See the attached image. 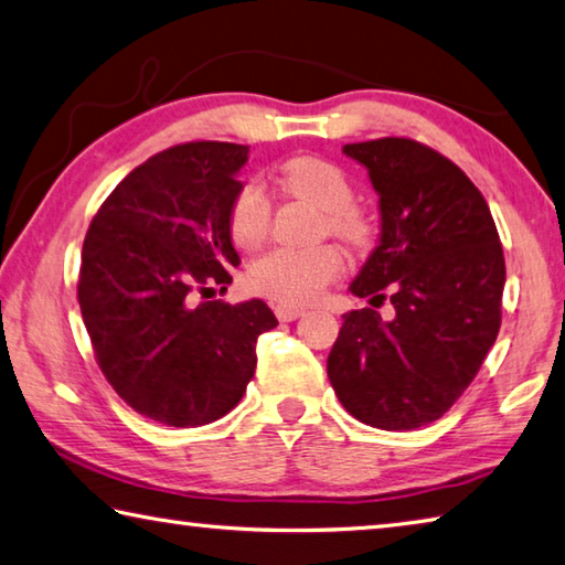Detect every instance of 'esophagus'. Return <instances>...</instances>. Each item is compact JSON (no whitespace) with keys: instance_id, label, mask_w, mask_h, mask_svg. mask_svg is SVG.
Returning a JSON list of instances; mask_svg holds the SVG:
<instances>
[{"instance_id":"obj_1","label":"esophagus","mask_w":565,"mask_h":565,"mask_svg":"<svg viewBox=\"0 0 565 565\" xmlns=\"http://www.w3.org/2000/svg\"><path fill=\"white\" fill-rule=\"evenodd\" d=\"M274 313H276V318H279V321H296V318H301L306 311L303 309H299V306H286V303H279L274 309Z\"/></svg>"}]
</instances>
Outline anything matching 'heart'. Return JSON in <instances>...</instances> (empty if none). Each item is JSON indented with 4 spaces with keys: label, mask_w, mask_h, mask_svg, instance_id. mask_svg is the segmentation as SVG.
Here are the masks:
<instances>
[{
    "label": "heart",
    "mask_w": 565,
    "mask_h": 565,
    "mask_svg": "<svg viewBox=\"0 0 565 565\" xmlns=\"http://www.w3.org/2000/svg\"><path fill=\"white\" fill-rule=\"evenodd\" d=\"M276 180L286 194L323 210V232H331L355 249L371 242L373 222L361 204L353 202V182L335 162L316 156L291 158L279 168ZM227 224L234 247L247 252L262 247L271 230V204L262 184H242L230 204ZM341 271L343 254L335 244H318L309 249L276 247L252 262L247 284L254 294L296 306L318 299Z\"/></svg>",
    "instance_id": "obj_1"
}]
</instances>
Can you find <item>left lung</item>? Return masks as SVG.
I'll list each match as a JSON object with an SVG mask.
<instances>
[{
  "mask_svg": "<svg viewBox=\"0 0 565 565\" xmlns=\"http://www.w3.org/2000/svg\"><path fill=\"white\" fill-rule=\"evenodd\" d=\"M381 194L383 234L351 284L375 308L343 316L328 355L341 405L361 423L403 433L452 407L494 345L507 266L489 204L443 152L413 138L348 142Z\"/></svg>",
  "mask_w": 565,
  "mask_h": 565,
  "instance_id": "8db88e82",
  "label": "left lung"
}]
</instances>
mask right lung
<instances>
[{"label": "right lung", "mask_w": 565, "mask_h": 565, "mask_svg": "<svg viewBox=\"0 0 565 565\" xmlns=\"http://www.w3.org/2000/svg\"><path fill=\"white\" fill-rule=\"evenodd\" d=\"M249 146H172L122 178L86 232L78 306L96 363L136 413L198 427L239 403L256 338L279 323L262 299L230 306L239 256L230 204Z\"/></svg>", "instance_id": "1"}]
</instances>
